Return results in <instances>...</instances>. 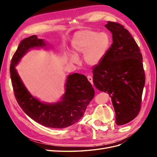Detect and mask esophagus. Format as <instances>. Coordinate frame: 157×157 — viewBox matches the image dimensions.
<instances>
[{"label": "esophagus", "mask_w": 157, "mask_h": 157, "mask_svg": "<svg viewBox=\"0 0 157 157\" xmlns=\"http://www.w3.org/2000/svg\"><path fill=\"white\" fill-rule=\"evenodd\" d=\"M87 78H88V81L90 82H91V83H92V82H93V78L91 77V76H88L87 77Z\"/></svg>", "instance_id": "obj_1"}]
</instances>
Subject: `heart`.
I'll return each instance as SVG.
<instances>
[{
  "label": "heart",
  "mask_w": 157,
  "mask_h": 157,
  "mask_svg": "<svg viewBox=\"0 0 157 157\" xmlns=\"http://www.w3.org/2000/svg\"><path fill=\"white\" fill-rule=\"evenodd\" d=\"M111 44V38L106 32L99 33L92 29L81 30L75 33L71 46L77 55L84 54V61L88 65L99 64L105 56ZM73 63L78 61L77 56L69 54Z\"/></svg>",
  "instance_id": "heart-1"
}]
</instances>
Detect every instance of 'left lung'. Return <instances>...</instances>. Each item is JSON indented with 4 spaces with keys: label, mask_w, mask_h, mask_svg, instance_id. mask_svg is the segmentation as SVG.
Wrapping results in <instances>:
<instances>
[{
    "label": "left lung",
    "mask_w": 157,
    "mask_h": 157,
    "mask_svg": "<svg viewBox=\"0 0 157 157\" xmlns=\"http://www.w3.org/2000/svg\"><path fill=\"white\" fill-rule=\"evenodd\" d=\"M113 43L100 63L92 68L94 84L111 98L116 124H127L138 115L145 82L143 57L138 45L124 27L108 21Z\"/></svg>",
    "instance_id": "1"
}]
</instances>
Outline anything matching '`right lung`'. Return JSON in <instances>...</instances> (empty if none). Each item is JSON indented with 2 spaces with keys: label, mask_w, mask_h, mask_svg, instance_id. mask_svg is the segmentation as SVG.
I'll list each match as a JSON object with an SVG mask.
<instances>
[{
  "label": "right lung",
  "mask_w": 157,
  "mask_h": 157,
  "mask_svg": "<svg viewBox=\"0 0 157 157\" xmlns=\"http://www.w3.org/2000/svg\"><path fill=\"white\" fill-rule=\"evenodd\" d=\"M45 46L42 39L33 35L22 40L14 53L10 63V77L14 96L19 105L33 120L50 128L69 126L81 118L95 91L85 75L73 73L67 77L65 93L62 100L54 104H46L33 97L19 77L15 66L30 48Z\"/></svg>",
  "instance_id": "right-lung-1"
}]
</instances>
